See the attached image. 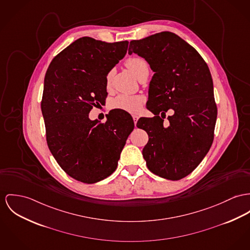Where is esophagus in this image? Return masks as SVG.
<instances>
[{
    "instance_id": "34e87169",
    "label": "esophagus",
    "mask_w": 250,
    "mask_h": 250,
    "mask_svg": "<svg viewBox=\"0 0 250 250\" xmlns=\"http://www.w3.org/2000/svg\"><path fill=\"white\" fill-rule=\"evenodd\" d=\"M132 118H133V121H134L135 125H136V124H137V122H138V120H139V116L132 115Z\"/></svg>"
}]
</instances>
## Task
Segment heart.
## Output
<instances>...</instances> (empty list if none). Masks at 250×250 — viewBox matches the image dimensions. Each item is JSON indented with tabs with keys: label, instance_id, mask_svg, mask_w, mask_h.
Returning <instances> with one entry per match:
<instances>
[{
	"label": "heart",
	"instance_id": "heart-1",
	"mask_svg": "<svg viewBox=\"0 0 250 250\" xmlns=\"http://www.w3.org/2000/svg\"><path fill=\"white\" fill-rule=\"evenodd\" d=\"M126 67L137 77L140 71L145 67L148 66L145 59L140 57L129 58L125 62ZM111 72H108L105 76V84L108 87L111 83ZM145 102V98L140 95H119L112 102V107L121 109L129 113H137L142 107Z\"/></svg>",
	"mask_w": 250,
	"mask_h": 250
}]
</instances>
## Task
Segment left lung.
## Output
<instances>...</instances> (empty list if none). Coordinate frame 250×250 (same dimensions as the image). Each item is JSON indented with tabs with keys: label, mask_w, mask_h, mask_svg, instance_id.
<instances>
[{
	"label": "left lung",
	"mask_w": 250,
	"mask_h": 250,
	"mask_svg": "<svg viewBox=\"0 0 250 250\" xmlns=\"http://www.w3.org/2000/svg\"><path fill=\"white\" fill-rule=\"evenodd\" d=\"M133 52L155 72L147 108L156 116L137 123L148 135L143 156L155 175L181 180L199 166L213 143L217 105L209 68L193 46L169 31L131 41L128 54ZM170 108L174 114L166 128L158 115Z\"/></svg>",
	"instance_id": "8db88e82"
}]
</instances>
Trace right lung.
<instances>
[{"mask_svg":"<svg viewBox=\"0 0 250 250\" xmlns=\"http://www.w3.org/2000/svg\"><path fill=\"white\" fill-rule=\"evenodd\" d=\"M127 46V41L83 37L53 58L46 70L41 103L46 143L62 170L82 183L94 184L115 171L134 128L124 110L109 112L105 123L88 118L105 101V76Z\"/></svg>","mask_w":250,"mask_h":250,"instance_id":"obj_1","label":"right lung"}]
</instances>
